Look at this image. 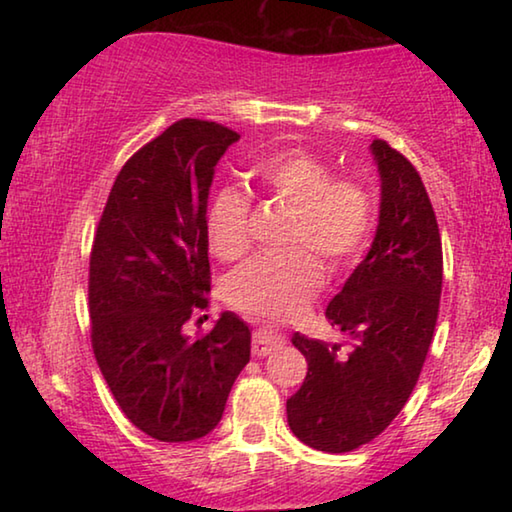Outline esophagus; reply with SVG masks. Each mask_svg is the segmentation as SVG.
I'll return each instance as SVG.
<instances>
[{
	"label": "esophagus",
	"mask_w": 512,
	"mask_h": 512,
	"mask_svg": "<svg viewBox=\"0 0 512 512\" xmlns=\"http://www.w3.org/2000/svg\"><path fill=\"white\" fill-rule=\"evenodd\" d=\"M284 336L273 332V329H259L253 336V354L255 357H268L277 350H282Z\"/></svg>",
	"instance_id": "34e87169"
}]
</instances>
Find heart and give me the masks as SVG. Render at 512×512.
I'll list each match as a JSON object with an SVG mask.
<instances>
[{
	"label": "heart",
	"mask_w": 512,
	"mask_h": 512,
	"mask_svg": "<svg viewBox=\"0 0 512 512\" xmlns=\"http://www.w3.org/2000/svg\"><path fill=\"white\" fill-rule=\"evenodd\" d=\"M266 192L296 210L287 241L305 244L332 268L354 262L368 244L375 205L359 180L336 178L332 164L307 151L271 155L255 169ZM250 201L237 187H223L207 203L210 248L223 262L246 255ZM320 284V264L305 248L262 253L241 264L228 280L230 302L248 314L284 318L296 314Z\"/></svg>",
	"instance_id": "heart-1"
}]
</instances>
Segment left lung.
<instances>
[{"mask_svg": "<svg viewBox=\"0 0 512 512\" xmlns=\"http://www.w3.org/2000/svg\"><path fill=\"white\" fill-rule=\"evenodd\" d=\"M379 221L370 250L327 305L345 339L293 334L307 377L287 400L289 427L318 452L343 454L377 438L404 409L427 359L443 289V246L413 164L372 140Z\"/></svg>", "mask_w": 512, "mask_h": 512, "instance_id": "1", "label": "left lung"}]
</instances>
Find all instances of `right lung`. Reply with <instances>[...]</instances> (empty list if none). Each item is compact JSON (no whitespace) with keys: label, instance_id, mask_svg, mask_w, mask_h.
<instances>
[{"label":"right lung","instance_id":"add662e5","mask_svg":"<svg viewBox=\"0 0 512 512\" xmlns=\"http://www.w3.org/2000/svg\"><path fill=\"white\" fill-rule=\"evenodd\" d=\"M235 142L214 121L171 124L119 171L94 237V357L126 418L160 443L216 429L250 361V327L232 311L201 339L183 332L192 311L207 307V198Z\"/></svg>","mask_w":512,"mask_h":512}]
</instances>
